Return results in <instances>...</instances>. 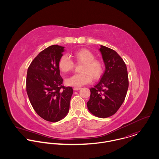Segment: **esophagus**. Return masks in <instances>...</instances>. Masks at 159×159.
<instances>
[{
    "instance_id": "34e87169",
    "label": "esophagus",
    "mask_w": 159,
    "mask_h": 159,
    "mask_svg": "<svg viewBox=\"0 0 159 159\" xmlns=\"http://www.w3.org/2000/svg\"><path fill=\"white\" fill-rule=\"evenodd\" d=\"M80 89H81V88H79V87H75V88H73V90L74 91H78Z\"/></svg>"
}]
</instances>
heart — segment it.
Listing matches in <instances>:
<instances>
[{
    "mask_svg": "<svg viewBox=\"0 0 159 159\" xmlns=\"http://www.w3.org/2000/svg\"><path fill=\"white\" fill-rule=\"evenodd\" d=\"M73 57L78 63L83 64L81 73L75 74L66 80L67 86L80 87L90 83L92 78L98 79L103 72L102 61L95 59L94 54L87 49H81L73 53ZM58 67L63 73H67L74 67V63L67 54L62 55L58 62Z\"/></svg>",
    "mask_w": 159,
    "mask_h": 159,
    "instance_id": "b5f03b06",
    "label": "heart"
}]
</instances>
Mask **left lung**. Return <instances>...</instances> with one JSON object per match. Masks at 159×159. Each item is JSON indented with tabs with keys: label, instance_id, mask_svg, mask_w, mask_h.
Masks as SVG:
<instances>
[{
	"label": "left lung",
	"instance_id": "obj_1",
	"mask_svg": "<svg viewBox=\"0 0 159 159\" xmlns=\"http://www.w3.org/2000/svg\"><path fill=\"white\" fill-rule=\"evenodd\" d=\"M99 51L105 71L98 83L90 89L87 107L93 115L106 118L116 113L123 103L129 88V78L126 65L115 51L103 45H100Z\"/></svg>",
	"mask_w": 159,
	"mask_h": 159
}]
</instances>
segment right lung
Instances as JSON below:
<instances>
[{
  "label": "right lung",
  "instance_id": "right-lung-1",
  "mask_svg": "<svg viewBox=\"0 0 159 159\" xmlns=\"http://www.w3.org/2000/svg\"><path fill=\"white\" fill-rule=\"evenodd\" d=\"M64 47L52 45L41 51L29 66L26 91L30 102L39 116L56 122L68 114L73 94L71 87L62 86L58 62Z\"/></svg>",
  "mask_w": 159,
  "mask_h": 159
}]
</instances>
